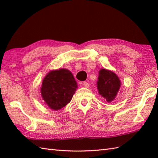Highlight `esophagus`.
Wrapping results in <instances>:
<instances>
[{
    "label": "esophagus",
    "mask_w": 158,
    "mask_h": 158,
    "mask_svg": "<svg viewBox=\"0 0 158 158\" xmlns=\"http://www.w3.org/2000/svg\"><path fill=\"white\" fill-rule=\"evenodd\" d=\"M82 84H83V86L85 87V88H88V87L89 86V83H88V82H86V81H83Z\"/></svg>",
    "instance_id": "1"
}]
</instances>
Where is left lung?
Listing matches in <instances>:
<instances>
[{"label":"left lung","instance_id":"8db88e82","mask_svg":"<svg viewBox=\"0 0 158 158\" xmlns=\"http://www.w3.org/2000/svg\"><path fill=\"white\" fill-rule=\"evenodd\" d=\"M120 86L121 81L115 73L105 69L99 70L97 88L99 94L107 102H110L115 98Z\"/></svg>","mask_w":158,"mask_h":158}]
</instances>
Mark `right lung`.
Here are the masks:
<instances>
[{
    "mask_svg": "<svg viewBox=\"0 0 158 158\" xmlns=\"http://www.w3.org/2000/svg\"><path fill=\"white\" fill-rule=\"evenodd\" d=\"M77 88V82L72 73L61 69L48 73L43 81L41 93L49 108L57 110L70 102Z\"/></svg>",
    "mask_w": 158,
    "mask_h": 158,
    "instance_id": "1",
    "label": "right lung"
}]
</instances>
